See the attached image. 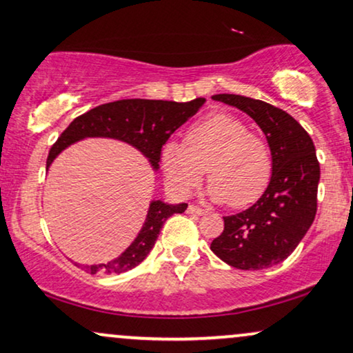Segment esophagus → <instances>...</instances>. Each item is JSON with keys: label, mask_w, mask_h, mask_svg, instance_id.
I'll return each instance as SVG.
<instances>
[{"label": "esophagus", "mask_w": 353, "mask_h": 353, "mask_svg": "<svg viewBox=\"0 0 353 353\" xmlns=\"http://www.w3.org/2000/svg\"><path fill=\"white\" fill-rule=\"evenodd\" d=\"M187 212L192 213V215H199V216H200V215H203L205 210L197 207V205H189V208H187Z\"/></svg>", "instance_id": "obj_1"}]
</instances>
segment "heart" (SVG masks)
<instances>
[{
    "label": "heart",
    "mask_w": 353,
    "mask_h": 353,
    "mask_svg": "<svg viewBox=\"0 0 353 353\" xmlns=\"http://www.w3.org/2000/svg\"><path fill=\"white\" fill-rule=\"evenodd\" d=\"M161 171L177 197H189L202 181L210 179L207 194L213 202L234 208L248 207L264 194L272 176V156L264 138L233 114L216 112L187 130L184 145L163 146Z\"/></svg>",
    "instance_id": "b5f03b06"
}]
</instances>
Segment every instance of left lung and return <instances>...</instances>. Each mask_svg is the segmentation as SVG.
<instances>
[{
    "label": "left lung",
    "instance_id": "8db88e82",
    "mask_svg": "<svg viewBox=\"0 0 353 353\" xmlns=\"http://www.w3.org/2000/svg\"><path fill=\"white\" fill-rule=\"evenodd\" d=\"M212 99L243 110L264 132L272 176L252 207L223 216L225 230L210 249L241 270L280 264L305 238L318 210L321 169L313 140L292 115L264 101L236 94H215Z\"/></svg>",
    "mask_w": 353,
    "mask_h": 353
}]
</instances>
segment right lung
Segmentation results:
<instances>
[{"mask_svg": "<svg viewBox=\"0 0 353 353\" xmlns=\"http://www.w3.org/2000/svg\"><path fill=\"white\" fill-rule=\"evenodd\" d=\"M205 97L189 102L153 101V99H123L94 107L89 112L79 115L61 133L57 143L52 146L47 158V171L57 156L71 145L86 138H110L133 146L148 159L151 169L158 172L159 156L169 137L181 125L205 104ZM187 203H168L163 200H151L148 213L140 233L132 244L112 261L105 264L84 265L74 262L88 274H123L145 261L153 249L164 221L174 213L185 212Z\"/></svg>", "mask_w": 353, "mask_h": 353, "instance_id": "right-lung-1", "label": "right lung"}]
</instances>
